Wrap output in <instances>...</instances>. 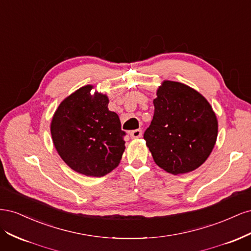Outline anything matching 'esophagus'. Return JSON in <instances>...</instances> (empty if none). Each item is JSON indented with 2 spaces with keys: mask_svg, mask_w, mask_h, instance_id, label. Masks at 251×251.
<instances>
[{
  "mask_svg": "<svg viewBox=\"0 0 251 251\" xmlns=\"http://www.w3.org/2000/svg\"><path fill=\"white\" fill-rule=\"evenodd\" d=\"M130 135H131V137H132V138H139V137H141L142 131L140 130V128H137V130H133V131H131Z\"/></svg>",
  "mask_w": 251,
  "mask_h": 251,
  "instance_id": "34e87169",
  "label": "esophagus"
}]
</instances>
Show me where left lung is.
I'll return each mask as SVG.
<instances>
[{
	"mask_svg": "<svg viewBox=\"0 0 251 251\" xmlns=\"http://www.w3.org/2000/svg\"><path fill=\"white\" fill-rule=\"evenodd\" d=\"M154 107L143 138L156 164L174 175L198 169L218 135L217 117L208 101L191 87L166 80L157 91Z\"/></svg>",
	"mask_w": 251,
	"mask_h": 251,
	"instance_id": "obj_1",
	"label": "left lung"
}]
</instances>
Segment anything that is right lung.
Returning a JSON list of instances; mask_svg holds the SVG:
<instances>
[{
  "mask_svg": "<svg viewBox=\"0 0 251 251\" xmlns=\"http://www.w3.org/2000/svg\"><path fill=\"white\" fill-rule=\"evenodd\" d=\"M85 86L59 104L51 123L53 143L72 170L102 177L119 164L126 135L117 114L108 109L105 95L90 94Z\"/></svg>",
  "mask_w": 251,
  "mask_h": 251,
  "instance_id": "1",
  "label": "right lung"
}]
</instances>
